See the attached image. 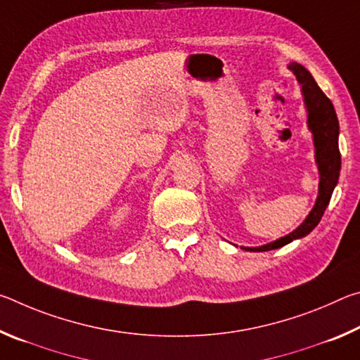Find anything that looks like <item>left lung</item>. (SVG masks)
I'll list each match as a JSON object with an SVG mask.
<instances>
[{"label": "left lung", "instance_id": "obj_1", "mask_svg": "<svg viewBox=\"0 0 360 360\" xmlns=\"http://www.w3.org/2000/svg\"><path fill=\"white\" fill-rule=\"evenodd\" d=\"M289 70L297 76L298 84L302 85V94L304 98V106L308 111V129L313 133L314 152H316V163L319 169V195L316 198L314 208L302 222V225L290 231L289 235L283 236L268 245L259 248H241L245 251L252 252H264L271 251V249L283 248L289 245L290 241L303 238L311 231L316 225L319 224L322 214L330 202L332 192L338 182L340 168H341V155L338 149V133L340 125L335 112L332 101L327 98L326 94L319 89V85L304 66L298 63H290Z\"/></svg>", "mask_w": 360, "mask_h": 360}]
</instances>
